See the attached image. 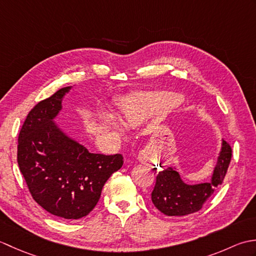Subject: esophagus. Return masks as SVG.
Returning <instances> with one entry per match:
<instances>
[{
  "label": "esophagus",
  "mask_w": 256,
  "mask_h": 256,
  "mask_svg": "<svg viewBox=\"0 0 256 256\" xmlns=\"http://www.w3.org/2000/svg\"><path fill=\"white\" fill-rule=\"evenodd\" d=\"M138 160H140V162H144V160H146V156H145V154H143V153H140V155H138Z\"/></svg>",
  "instance_id": "34e87169"
}]
</instances>
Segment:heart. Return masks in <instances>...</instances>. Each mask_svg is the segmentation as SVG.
<instances>
[{
    "mask_svg": "<svg viewBox=\"0 0 256 256\" xmlns=\"http://www.w3.org/2000/svg\"><path fill=\"white\" fill-rule=\"evenodd\" d=\"M182 102V96L172 94V92L135 94L126 96L123 100L120 118L125 124L130 126H135L154 114L164 113L174 108H177ZM106 121L108 125L113 126L118 133L123 132L121 126L114 120L108 118Z\"/></svg>",
    "mask_w": 256,
    "mask_h": 256,
    "instance_id": "b5f03b06",
    "label": "heart"
}]
</instances>
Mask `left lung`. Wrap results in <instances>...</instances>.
I'll return each instance as SVG.
<instances>
[{
    "label": "left lung",
    "mask_w": 256,
    "mask_h": 256,
    "mask_svg": "<svg viewBox=\"0 0 256 256\" xmlns=\"http://www.w3.org/2000/svg\"><path fill=\"white\" fill-rule=\"evenodd\" d=\"M231 156V146L222 140L221 150L214 170L211 180L208 182L188 184L182 180L178 172L172 167L160 172L152 192V201L154 206L162 214L170 216H187L199 211L224 182Z\"/></svg>",
    "instance_id": "8db88e82"
}]
</instances>
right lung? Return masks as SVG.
I'll return each instance as SVG.
<instances>
[{"instance_id":"add662e5","label":"right lung","mask_w":256,"mask_h":256,"mask_svg":"<svg viewBox=\"0 0 256 256\" xmlns=\"http://www.w3.org/2000/svg\"><path fill=\"white\" fill-rule=\"evenodd\" d=\"M64 86L30 111L18 135V162L32 199L66 220L88 216L102 188L123 165L121 154L89 153L54 122L62 110Z\"/></svg>"}]
</instances>
